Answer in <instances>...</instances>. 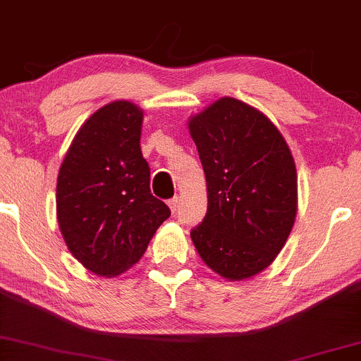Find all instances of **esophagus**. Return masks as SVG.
<instances>
[{
    "mask_svg": "<svg viewBox=\"0 0 361 361\" xmlns=\"http://www.w3.org/2000/svg\"><path fill=\"white\" fill-rule=\"evenodd\" d=\"M177 206H179V196H173L172 199H169V207H171L172 213H176Z\"/></svg>",
    "mask_w": 361,
    "mask_h": 361,
    "instance_id": "1",
    "label": "esophagus"
}]
</instances>
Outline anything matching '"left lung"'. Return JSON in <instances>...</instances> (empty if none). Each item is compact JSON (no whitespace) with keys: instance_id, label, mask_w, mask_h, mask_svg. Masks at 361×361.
Returning a JSON list of instances; mask_svg holds the SVG:
<instances>
[{"instance_id":"1","label":"left lung","mask_w":361,"mask_h":361,"mask_svg":"<svg viewBox=\"0 0 361 361\" xmlns=\"http://www.w3.org/2000/svg\"><path fill=\"white\" fill-rule=\"evenodd\" d=\"M207 184L204 219L190 230L204 264L243 281L286 245L298 211V173L281 131L265 114L223 97L190 118Z\"/></svg>"}]
</instances>
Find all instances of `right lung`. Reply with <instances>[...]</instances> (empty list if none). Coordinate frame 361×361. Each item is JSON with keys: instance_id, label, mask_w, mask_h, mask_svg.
<instances>
[{"instance_id": "obj_1", "label": "right lung", "mask_w": 361, "mask_h": 361, "mask_svg": "<svg viewBox=\"0 0 361 361\" xmlns=\"http://www.w3.org/2000/svg\"><path fill=\"white\" fill-rule=\"evenodd\" d=\"M143 113L130 101L103 106L80 126L57 177V219L71 253L103 277L137 264L171 216L150 192L140 148Z\"/></svg>"}]
</instances>
